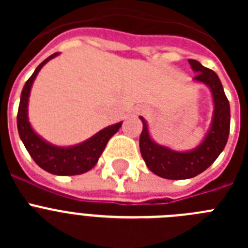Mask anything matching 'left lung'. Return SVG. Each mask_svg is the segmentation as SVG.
Returning <instances> with one entry per match:
<instances>
[{
    "mask_svg": "<svg viewBox=\"0 0 248 248\" xmlns=\"http://www.w3.org/2000/svg\"><path fill=\"white\" fill-rule=\"evenodd\" d=\"M189 63L196 73L194 82L209 87L214 102L211 124L202 141L187 151H176L160 145L150 137L146 120L140 117L143 122V131L139 139L141 156L150 171L169 180L190 179L205 171L222 153L230 134V103L220 78L195 59H189Z\"/></svg>",
    "mask_w": 248,
    "mask_h": 248,
    "instance_id": "obj_1",
    "label": "left lung"
}]
</instances>
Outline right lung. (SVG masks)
Returning <instances> with one entry per match:
<instances>
[{
    "instance_id": "add662e5",
    "label": "right lung",
    "mask_w": 248,
    "mask_h": 248,
    "mask_svg": "<svg viewBox=\"0 0 248 248\" xmlns=\"http://www.w3.org/2000/svg\"><path fill=\"white\" fill-rule=\"evenodd\" d=\"M58 54L59 53H54L45 59L36 68V71L30 77V79L26 82L25 87L22 89L21 100H19L17 128H18V134L22 143L39 168H42L43 170L53 175L71 176V175L84 174L95 166L100 155L104 151L107 143L119 130L123 122L107 126L89 139L72 146L53 145L37 134L28 120V99H30L31 88L43 65Z\"/></svg>"
}]
</instances>
